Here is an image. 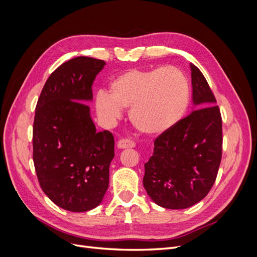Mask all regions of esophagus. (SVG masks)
<instances>
[{
    "label": "esophagus",
    "mask_w": 257,
    "mask_h": 257,
    "mask_svg": "<svg viewBox=\"0 0 257 257\" xmlns=\"http://www.w3.org/2000/svg\"><path fill=\"white\" fill-rule=\"evenodd\" d=\"M135 142L131 138H122L118 142V148L120 149H125V148H134L135 147Z\"/></svg>",
    "instance_id": "obj_1"
}]
</instances>
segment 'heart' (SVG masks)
<instances>
[{
	"instance_id": "heart-1",
	"label": "heart",
	"mask_w": 257,
	"mask_h": 257,
	"mask_svg": "<svg viewBox=\"0 0 257 257\" xmlns=\"http://www.w3.org/2000/svg\"><path fill=\"white\" fill-rule=\"evenodd\" d=\"M99 116L113 122L128 108L134 126L147 135H161L175 127L188 111L190 83L174 66L130 69L110 82L109 94L96 96Z\"/></svg>"
}]
</instances>
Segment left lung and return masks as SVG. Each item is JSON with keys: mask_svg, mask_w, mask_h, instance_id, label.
<instances>
[{"mask_svg": "<svg viewBox=\"0 0 257 257\" xmlns=\"http://www.w3.org/2000/svg\"><path fill=\"white\" fill-rule=\"evenodd\" d=\"M193 102L198 109L154 141L145 164L144 186L152 200L166 209L197 204L211 190L222 160V116L205 76L190 65Z\"/></svg>", "mask_w": 257, "mask_h": 257, "instance_id": "left-lung-1", "label": "left lung"}]
</instances>
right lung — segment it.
Wrapping results in <instances>:
<instances>
[{
	"label": "right lung",
	"mask_w": 257,
	"mask_h": 257,
	"mask_svg": "<svg viewBox=\"0 0 257 257\" xmlns=\"http://www.w3.org/2000/svg\"><path fill=\"white\" fill-rule=\"evenodd\" d=\"M103 60L77 57L46 81L33 123V162L38 182L54 204L68 211L97 207L109 184L114 139L96 132L90 116L92 83Z\"/></svg>",
	"instance_id": "obj_1"
}]
</instances>
